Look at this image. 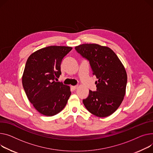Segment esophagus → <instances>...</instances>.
<instances>
[{
    "mask_svg": "<svg viewBox=\"0 0 153 153\" xmlns=\"http://www.w3.org/2000/svg\"><path fill=\"white\" fill-rule=\"evenodd\" d=\"M71 88H72L73 90H76L78 88L77 85H75V86H71Z\"/></svg>",
    "mask_w": 153,
    "mask_h": 153,
    "instance_id": "1",
    "label": "esophagus"
}]
</instances>
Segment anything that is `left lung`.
Returning <instances> with one entry per match:
<instances>
[{
  "instance_id": "1",
  "label": "left lung",
  "mask_w": 153,
  "mask_h": 153,
  "mask_svg": "<svg viewBox=\"0 0 153 153\" xmlns=\"http://www.w3.org/2000/svg\"><path fill=\"white\" fill-rule=\"evenodd\" d=\"M76 50L89 61L98 80L97 91L89 90L83 103L90 113L105 117L111 115L123 102L126 94L127 76L116 54L110 48L97 44H84Z\"/></svg>"
}]
</instances>
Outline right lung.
I'll return each mask as SVG.
<instances>
[{
	"label": "right lung",
	"instance_id": "add662e5",
	"mask_svg": "<svg viewBox=\"0 0 153 153\" xmlns=\"http://www.w3.org/2000/svg\"><path fill=\"white\" fill-rule=\"evenodd\" d=\"M65 46H49L39 49L27 59L22 77L26 96L35 109L46 116L62 111L71 95L70 87L55 82L62 74L61 63L72 50Z\"/></svg>",
	"mask_w": 153,
	"mask_h": 153
}]
</instances>
